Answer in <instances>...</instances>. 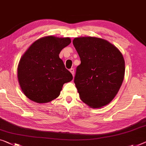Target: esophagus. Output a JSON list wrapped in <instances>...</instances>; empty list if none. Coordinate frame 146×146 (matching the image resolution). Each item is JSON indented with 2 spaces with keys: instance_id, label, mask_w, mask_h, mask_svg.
<instances>
[{
  "instance_id": "1",
  "label": "esophagus",
  "mask_w": 146,
  "mask_h": 146,
  "mask_svg": "<svg viewBox=\"0 0 146 146\" xmlns=\"http://www.w3.org/2000/svg\"><path fill=\"white\" fill-rule=\"evenodd\" d=\"M69 71L71 73V74H72L73 76H74V74H75V70H74L73 68H71L69 69Z\"/></svg>"
}]
</instances>
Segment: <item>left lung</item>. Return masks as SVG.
<instances>
[{
  "mask_svg": "<svg viewBox=\"0 0 146 146\" xmlns=\"http://www.w3.org/2000/svg\"><path fill=\"white\" fill-rule=\"evenodd\" d=\"M80 58L74 79L81 100L91 108H101L113 100L123 83L125 60L120 50L105 39L75 38Z\"/></svg>",
  "mask_w": 146,
  "mask_h": 146,
  "instance_id": "8db88e82",
  "label": "left lung"
}]
</instances>
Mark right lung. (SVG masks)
<instances>
[{
    "label": "right lung",
    "mask_w": 146,
    "mask_h": 146,
    "mask_svg": "<svg viewBox=\"0 0 146 146\" xmlns=\"http://www.w3.org/2000/svg\"><path fill=\"white\" fill-rule=\"evenodd\" d=\"M69 37L46 36L28 48L17 66V79L21 90L36 103H48L58 98L62 86L73 79L59 57L71 43Z\"/></svg>",
    "instance_id": "obj_1"
}]
</instances>
